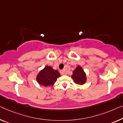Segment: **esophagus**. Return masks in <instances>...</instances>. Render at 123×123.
Wrapping results in <instances>:
<instances>
[{
	"instance_id": "34e87169",
	"label": "esophagus",
	"mask_w": 123,
	"mask_h": 123,
	"mask_svg": "<svg viewBox=\"0 0 123 123\" xmlns=\"http://www.w3.org/2000/svg\"><path fill=\"white\" fill-rule=\"evenodd\" d=\"M60 73H61L62 75H65L66 74L65 71H63V70H61V71H60Z\"/></svg>"
}]
</instances>
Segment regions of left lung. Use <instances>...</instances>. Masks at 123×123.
I'll use <instances>...</instances> for the list:
<instances>
[{"label":"left lung","instance_id":"1","mask_svg":"<svg viewBox=\"0 0 123 123\" xmlns=\"http://www.w3.org/2000/svg\"><path fill=\"white\" fill-rule=\"evenodd\" d=\"M73 74L71 77L75 83L80 85H83L87 81L86 73L80 66H78L73 71Z\"/></svg>","mask_w":123,"mask_h":123}]
</instances>
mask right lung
I'll list each match as a JSON object with an SVG mask.
<instances>
[{
  "instance_id": "1",
  "label": "right lung",
  "mask_w": 123,
  "mask_h": 123,
  "mask_svg": "<svg viewBox=\"0 0 123 123\" xmlns=\"http://www.w3.org/2000/svg\"><path fill=\"white\" fill-rule=\"evenodd\" d=\"M60 77H61V74L57 70H55L51 66H46L37 73L36 80L40 85L45 87H50L55 83Z\"/></svg>"
}]
</instances>
